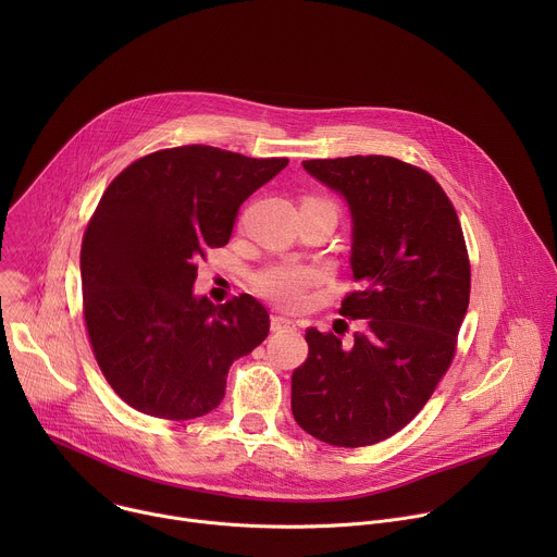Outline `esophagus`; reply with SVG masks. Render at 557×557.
<instances>
[{"mask_svg": "<svg viewBox=\"0 0 557 557\" xmlns=\"http://www.w3.org/2000/svg\"><path fill=\"white\" fill-rule=\"evenodd\" d=\"M271 331L273 333H282V331H295V322L288 320V317H280V314H273L271 317Z\"/></svg>", "mask_w": 557, "mask_h": 557, "instance_id": "obj_1", "label": "esophagus"}]
</instances>
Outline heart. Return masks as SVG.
<instances>
[{
    "label": "heart",
    "mask_w": 557,
    "mask_h": 557,
    "mask_svg": "<svg viewBox=\"0 0 557 557\" xmlns=\"http://www.w3.org/2000/svg\"><path fill=\"white\" fill-rule=\"evenodd\" d=\"M314 282L317 271L310 267H269L256 275V288L286 310L299 308Z\"/></svg>",
    "instance_id": "b5f03b06"
}]
</instances>
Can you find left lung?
Listing matches in <instances>:
<instances>
[{
  "label": "left lung",
  "mask_w": 557,
  "mask_h": 557,
  "mask_svg": "<svg viewBox=\"0 0 557 557\" xmlns=\"http://www.w3.org/2000/svg\"><path fill=\"white\" fill-rule=\"evenodd\" d=\"M301 165L350 207L357 290L339 312L361 320V333L344 346L333 333L306 331L290 408L310 436L366 447L404 430L451 366L469 256L454 205L425 170L376 153Z\"/></svg>",
  "instance_id": "1"
}]
</instances>
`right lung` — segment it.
<instances>
[{"mask_svg": "<svg viewBox=\"0 0 557 557\" xmlns=\"http://www.w3.org/2000/svg\"><path fill=\"white\" fill-rule=\"evenodd\" d=\"M288 165L209 145L147 153L101 196L82 243L95 359L134 410L189 421L215 410L235 359L269 335L251 295H194L198 260L224 247L240 205Z\"/></svg>", "mask_w": 557, "mask_h": 557, "instance_id": "1", "label": "right lung"}]
</instances>
